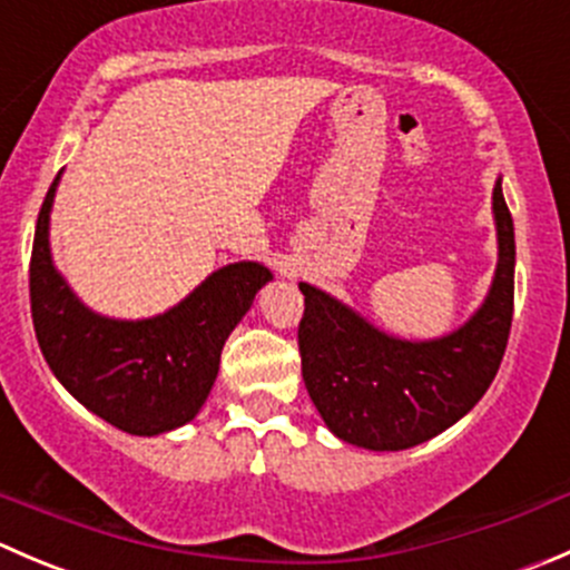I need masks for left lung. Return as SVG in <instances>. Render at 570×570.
<instances>
[{"label": "left lung", "mask_w": 570, "mask_h": 570, "mask_svg": "<svg viewBox=\"0 0 570 570\" xmlns=\"http://www.w3.org/2000/svg\"><path fill=\"white\" fill-rule=\"evenodd\" d=\"M499 258L491 289L474 314L439 338H400L312 284L297 327L303 381L322 422L344 444L400 452L424 444L463 419L502 364L513 322L515 234L493 184Z\"/></svg>", "instance_id": "obj_1"}]
</instances>
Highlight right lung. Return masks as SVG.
<instances>
[{
  "label": "right lung",
  "instance_id": "right-lung-1",
  "mask_svg": "<svg viewBox=\"0 0 570 570\" xmlns=\"http://www.w3.org/2000/svg\"><path fill=\"white\" fill-rule=\"evenodd\" d=\"M57 184L60 174L40 206L30 262L32 322L46 364L73 400L124 433L163 435L193 422L215 386L228 333L273 273L234 262L157 317H105L79 301L51 258Z\"/></svg>",
  "mask_w": 570,
  "mask_h": 570
}]
</instances>
